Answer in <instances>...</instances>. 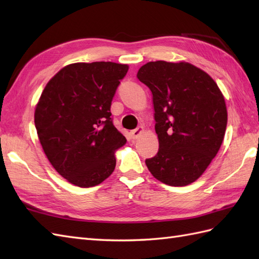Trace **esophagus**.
Returning <instances> with one entry per match:
<instances>
[{
    "label": "esophagus",
    "instance_id": "obj_1",
    "mask_svg": "<svg viewBox=\"0 0 259 259\" xmlns=\"http://www.w3.org/2000/svg\"><path fill=\"white\" fill-rule=\"evenodd\" d=\"M142 133H144V126H138V128L131 130L130 134H131V136H133L134 139H137Z\"/></svg>",
    "mask_w": 259,
    "mask_h": 259
}]
</instances>
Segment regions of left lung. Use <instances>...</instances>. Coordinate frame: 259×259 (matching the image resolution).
I'll use <instances>...</instances> for the list:
<instances>
[{"mask_svg":"<svg viewBox=\"0 0 259 259\" xmlns=\"http://www.w3.org/2000/svg\"><path fill=\"white\" fill-rule=\"evenodd\" d=\"M137 78L149 88L159 150L146 159L151 175L169 186L194 183L221 148L227 125L222 91L205 71L187 62H148Z\"/></svg>","mask_w":259,"mask_h":259,"instance_id":"1","label":"left lung"}]
</instances>
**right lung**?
<instances>
[{
    "instance_id": "1",
    "label": "right lung",
    "mask_w": 259,
    "mask_h": 259,
    "mask_svg": "<svg viewBox=\"0 0 259 259\" xmlns=\"http://www.w3.org/2000/svg\"><path fill=\"white\" fill-rule=\"evenodd\" d=\"M128 69L114 62L69 64L43 90L34 113L38 140L69 183L89 188L113 172L114 151L126 140L113 125L110 107Z\"/></svg>"
}]
</instances>
